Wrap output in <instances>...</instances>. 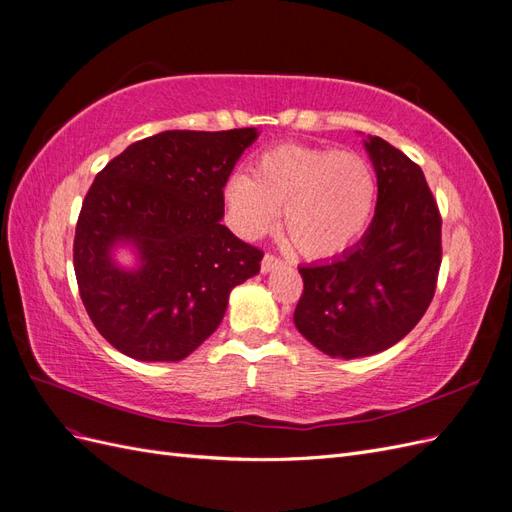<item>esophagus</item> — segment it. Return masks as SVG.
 Masks as SVG:
<instances>
[{
  "label": "esophagus",
  "instance_id": "esophagus-1",
  "mask_svg": "<svg viewBox=\"0 0 512 512\" xmlns=\"http://www.w3.org/2000/svg\"><path fill=\"white\" fill-rule=\"evenodd\" d=\"M284 262L277 258V256H273V254H265V258H262V262H260V269H262V273H269V271H273V269H277V267H282Z\"/></svg>",
  "mask_w": 512,
  "mask_h": 512
}]
</instances>
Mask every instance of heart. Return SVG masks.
<instances>
[{"mask_svg":"<svg viewBox=\"0 0 512 512\" xmlns=\"http://www.w3.org/2000/svg\"><path fill=\"white\" fill-rule=\"evenodd\" d=\"M378 181L359 153L277 145L235 173L224 188L230 222L243 237L269 232L284 209V230L307 258H333L359 241L374 218Z\"/></svg>","mask_w":512,"mask_h":512,"instance_id":"b5f03b06","label":"heart"}]
</instances>
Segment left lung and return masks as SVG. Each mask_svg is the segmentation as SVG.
Returning a JSON list of instances; mask_svg holds the SVG:
<instances>
[{
	"instance_id": "1",
	"label": "left lung",
	"mask_w": 512,
	"mask_h": 512,
	"mask_svg": "<svg viewBox=\"0 0 512 512\" xmlns=\"http://www.w3.org/2000/svg\"><path fill=\"white\" fill-rule=\"evenodd\" d=\"M365 149L378 177V203L363 239L318 265L299 267V333L339 359L395 346L423 318L442 262V218L423 170L380 136Z\"/></svg>"
}]
</instances>
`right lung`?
Instances as JSON below:
<instances>
[{
  "label": "right lung",
  "mask_w": 512,
  "mask_h": 512,
  "mask_svg": "<svg viewBox=\"0 0 512 512\" xmlns=\"http://www.w3.org/2000/svg\"><path fill=\"white\" fill-rule=\"evenodd\" d=\"M256 128L168 130L108 162L83 200L74 273L108 344L136 361H181L220 327L230 290L260 271L262 252L222 224L224 185ZM117 242L136 270L112 260Z\"/></svg>",
  "instance_id": "add662e5"
}]
</instances>
